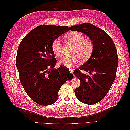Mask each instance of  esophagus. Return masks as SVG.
<instances>
[{"mask_svg": "<svg viewBox=\"0 0 130 130\" xmlns=\"http://www.w3.org/2000/svg\"><path fill=\"white\" fill-rule=\"evenodd\" d=\"M69 71H70V72L71 73H73V72H74V69H72V68H70V69H69Z\"/></svg>", "mask_w": 130, "mask_h": 130, "instance_id": "34e87169", "label": "esophagus"}]
</instances>
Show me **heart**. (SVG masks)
I'll return each instance as SVG.
<instances>
[{"instance_id": "1", "label": "heart", "mask_w": 130, "mask_h": 130, "mask_svg": "<svg viewBox=\"0 0 130 130\" xmlns=\"http://www.w3.org/2000/svg\"><path fill=\"white\" fill-rule=\"evenodd\" d=\"M66 40L75 45L73 48L72 55L68 56H63L60 60V64L67 68H72L74 65L79 62L80 58L82 61H87L92 55L94 50V44L92 41L86 38L83 34L77 31H73L67 34ZM52 50L57 56L62 54V44L58 38L53 41Z\"/></svg>"}]
</instances>
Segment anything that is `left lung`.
<instances>
[{
	"label": "left lung",
	"instance_id": "8db88e82",
	"mask_svg": "<svg viewBox=\"0 0 130 130\" xmlns=\"http://www.w3.org/2000/svg\"><path fill=\"white\" fill-rule=\"evenodd\" d=\"M69 30L86 34L93 43L91 56L79 68L75 69L74 74L80 80V86L75 89L77 99L86 104H96L107 95L116 78L118 65L117 49L105 31L90 23L74 25ZM81 70L92 76L82 74Z\"/></svg>",
	"mask_w": 130,
	"mask_h": 130
}]
</instances>
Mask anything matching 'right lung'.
Wrapping results in <instances>:
<instances>
[{
	"instance_id": "1",
	"label": "right lung",
	"mask_w": 130,
	"mask_h": 130,
	"mask_svg": "<svg viewBox=\"0 0 130 130\" xmlns=\"http://www.w3.org/2000/svg\"><path fill=\"white\" fill-rule=\"evenodd\" d=\"M68 31L67 26L41 25L27 34L19 45L15 63L19 80L38 105L56 102L61 86L73 77L64 67L54 68L57 61L52 50L53 41Z\"/></svg>"
}]
</instances>
